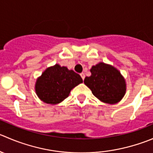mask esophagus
Wrapping results in <instances>:
<instances>
[{"instance_id":"34e87169","label":"esophagus","mask_w":153,"mask_h":153,"mask_svg":"<svg viewBox=\"0 0 153 153\" xmlns=\"http://www.w3.org/2000/svg\"><path fill=\"white\" fill-rule=\"evenodd\" d=\"M80 75H81V78H82L83 80H84V78H85V75H84V73H81V74H80Z\"/></svg>"}]
</instances>
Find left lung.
Instances as JSON below:
<instances>
[{
  "mask_svg": "<svg viewBox=\"0 0 153 153\" xmlns=\"http://www.w3.org/2000/svg\"><path fill=\"white\" fill-rule=\"evenodd\" d=\"M91 75L84 78V84L97 99L105 103L116 104L125 96L126 84L119 70L114 66L99 63L92 66Z\"/></svg>",
  "mask_w": 153,
  "mask_h": 153,
  "instance_id": "8db88e82",
  "label": "left lung"
}]
</instances>
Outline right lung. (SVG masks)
Listing matches in <instances>:
<instances>
[{"instance_id": "add662e5", "label": "right lung", "mask_w": 153, "mask_h": 153, "mask_svg": "<svg viewBox=\"0 0 153 153\" xmlns=\"http://www.w3.org/2000/svg\"><path fill=\"white\" fill-rule=\"evenodd\" d=\"M82 82L81 77L73 70L55 64L37 78L36 93L45 103L56 105L66 99L71 90Z\"/></svg>"}]
</instances>
